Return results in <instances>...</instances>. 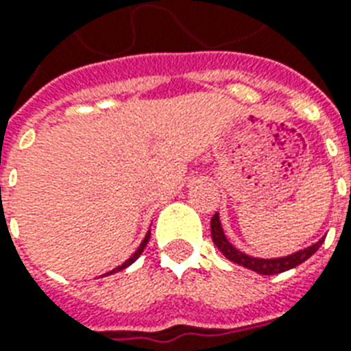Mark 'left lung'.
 <instances>
[{
  "label": "left lung",
  "instance_id": "1",
  "mask_svg": "<svg viewBox=\"0 0 351 351\" xmlns=\"http://www.w3.org/2000/svg\"><path fill=\"white\" fill-rule=\"evenodd\" d=\"M211 239H213L215 245L219 247L220 253H222L226 258H230L231 262L239 264V266H244L247 267V269H253V271L261 273V275H275V273L288 271L291 267L299 266V264H302L304 261H308V258L321 247L322 242H324V239H321L319 242L310 245V247H304V250L297 251L293 255L282 256V258H255V256L245 255V253L239 251L228 242L224 231H222V226H220L219 213H215L213 219H211Z\"/></svg>",
  "mask_w": 351,
  "mask_h": 351
}]
</instances>
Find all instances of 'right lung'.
<instances>
[{"label":"right lung","mask_w":351,"mask_h":351,"mask_svg":"<svg viewBox=\"0 0 351 351\" xmlns=\"http://www.w3.org/2000/svg\"><path fill=\"white\" fill-rule=\"evenodd\" d=\"M149 237H151V231H149L147 234H145V239L142 240V244H140V247H138L136 251H134V255L131 256V258H129V261H125L123 262V264H121V266H118V267H114V269H112V271H109V273H117V271H121V269H123V267H127V266H131L132 262L136 261L138 256L142 255V251H143V247H145V245H147V242H149Z\"/></svg>","instance_id":"add662e5"}]
</instances>
